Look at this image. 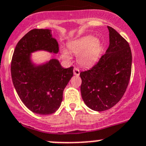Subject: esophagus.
<instances>
[{
    "label": "esophagus",
    "mask_w": 146,
    "mask_h": 146,
    "mask_svg": "<svg viewBox=\"0 0 146 146\" xmlns=\"http://www.w3.org/2000/svg\"><path fill=\"white\" fill-rule=\"evenodd\" d=\"M73 73H74L75 76H79L80 75V70L78 68H74L73 69Z\"/></svg>",
    "instance_id": "1"
}]
</instances>
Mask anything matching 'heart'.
I'll return each instance as SVG.
<instances>
[{
    "label": "heart",
    "mask_w": 146,
    "mask_h": 146,
    "mask_svg": "<svg viewBox=\"0 0 146 146\" xmlns=\"http://www.w3.org/2000/svg\"><path fill=\"white\" fill-rule=\"evenodd\" d=\"M68 48L73 54L78 55V61L84 66H90L97 62L102 52V42L93 36H85L70 41L68 43ZM61 56L65 60L71 58L68 51L62 50Z\"/></svg>",
    "instance_id": "heart-1"
}]
</instances>
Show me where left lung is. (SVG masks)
<instances>
[{"label": "left lung", "instance_id": "left-lung-1", "mask_svg": "<svg viewBox=\"0 0 146 146\" xmlns=\"http://www.w3.org/2000/svg\"><path fill=\"white\" fill-rule=\"evenodd\" d=\"M110 45L99 62L82 71L81 92L86 105L102 111L119 102L130 81L132 52L128 42L116 30L107 27Z\"/></svg>", "mask_w": 146, "mask_h": 146}]
</instances>
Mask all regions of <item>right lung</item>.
Listing matches in <instances>:
<instances>
[{
	"mask_svg": "<svg viewBox=\"0 0 146 146\" xmlns=\"http://www.w3.org/2000/svg\"><path fill=\"white\" fill-rule=\"evenodd\" d=\"M38 50L55 54L59 51L50 29H32L18 42L11 65L12 81L29 110L36 114H50L60 106L64 88L73 76V67L63 68L57 59L35 65L31 53Z\"/></svg>",
	"mask_w": 146,
	"mask_h": 146,
	"instance_id": "right-lung-1",
	"label": "right lung"
}]
</instances>
